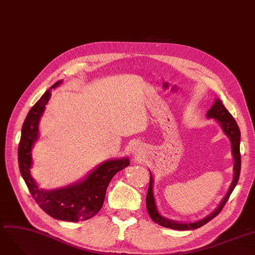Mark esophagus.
Masks as SVG:
<instances>
[{
	"instance_id": "1",
	"label": "esophagus",
	"mask_w": 255,
	"mask_h": 255,
	"mask_svg": "<svg viewBox=\"0 0 255 255\" xmlns=\"http://www.w3.org/2000/svg\"><path fill=\"white\" fill-rule=\"evenodd\" d=\"M132 153H134L135 157H137V159H139V157H141L143 155V149L139 146H136L134 148V150H132Z\"/></svg>"
}]
</instances>
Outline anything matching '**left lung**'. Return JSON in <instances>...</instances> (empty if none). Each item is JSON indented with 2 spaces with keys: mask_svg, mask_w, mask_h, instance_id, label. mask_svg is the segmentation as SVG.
<instances>
[{
  "mask_svg": "<svg viewBox=\"0 0 255 255\" xmlns=\"http://www.w3.org/2000/svg\"><path fill=\"white\" fill-rule=\"evenodd\" d=\"M205 116H207L208 119H214L216 123L221 127V129L224 132V135L230 141V145H232V154L234 157V177L232 180V184H230L227 190V193L225 194L220 203L218 204V207L212 213L201 218V219H198L195 221L181 222V221L168 219V218L162 216L159 213V210H157V207H156L154 194H153V176H152V173L149 171L150 181H149L148 192L146 195V208L151 219L161 226L171 228V229H176V230H189V229H195L204 225L205 223L211 221L214 217H216L221 212L224 204L228 200L230 194H232V192L234 191V189L238 184V180L240 177V171H241V155H240L241 131L236 123V120L232 116V114L227 111V109L224 107L221 100L219 99H215L213 106L210 108V110L207 112V115Z\"/></svg>",
  "mask_w": 255,
  "mask_h": 255,
  "instance_id": "8db88e82",
  "label": "left lung"
}]
</instances>
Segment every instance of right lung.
Returning a JSON list of instances; mask_svg holds the SVG:
<instances>
[{"mask_svg":"<svg viewBox=\"0 0 255 255\" xmlns=\"http://www.w3.org/2000/svg\"><path fill=\"white\" fill-rule=\"evenodd\" d=\"M62 83L63 80H60L50 90H46L31 108L23 121L18 145V165L20 174L31 195L47 215L57 220L78 222L90 219L100 212L111 179L118 171L129 165V160L128 156L107 160L70 185L53 190L39 188L31 175L32 150L35 143L39 140V123L45 106L52 96V89L57 88Z\"/></svg>","mask_w":255,"mask_h":255,"instance_id":"add662e5","label":"right lung"}]
</instances>
